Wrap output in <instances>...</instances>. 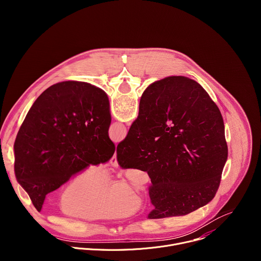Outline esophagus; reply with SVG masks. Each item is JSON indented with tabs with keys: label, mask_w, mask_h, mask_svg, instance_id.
Returning a JSON list of instances; mask_svg holds the SVG:
<instances>
[{
	"label": "esophagus",
	"mask_w": 261,
	"mask_h": 261,
	"mask_svg": "<svg viewBox=\"0 0 261 261\" xmlns=\"http://www.w3.org/2000/svg\"><path fill=\"white\" fill-rule=\"evenodd\" d=\"M110 164H111V166L118 167V160H117V153L116 152H115L114 156L111 157V159H110Z\"/></svg>",
	"instance_id": "1"
}]
</instances>
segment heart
Segmentation results:
<instances>
[{"label":"heart","mask_w":261,"mask_h":261,"mask_svg":"<svg viewBox=\"0 0 261 261\" xmlns=\"http://www.w3.org/2000/svg\"><path fill=\"white\" fill-rule=\"evenodd\" d=\"M109 174L102 166H89L80 171L59 196V206L66 215L86 220L125 217L137 206L132 192L141 190L135 182L108 185Z\"/></svg>","instance_id":"b5f03b06"}]
</instances>
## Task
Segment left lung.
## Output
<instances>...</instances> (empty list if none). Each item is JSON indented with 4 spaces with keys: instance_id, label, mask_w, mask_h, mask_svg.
<instances>
[{
    "instance_id": "8db88e82",
    "label": "left lung",
    "mask_w": 261,
    "mask_h": 261,
    "mask_svg": "<svg viewBox=\"0 0 261 261\" xmlns=\"http://www.w3.org/2000/svg\"><path fill=\"white\" fill-rule=\"evenodd\" d=\"M110 122L106 93L89 83H58L37 98L14 142L15 176L37 211L73 174L113 157Z\"/></svg>"
}]
</instances>
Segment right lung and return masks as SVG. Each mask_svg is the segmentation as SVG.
Returning <instances> with one entry per match:
<instances>
[{
	"label": "right lung",
	"instance_id": "add662e5",
	"mask_svg": "<svg viewBox=\"0 0 261 261\" xmlns=\"http://www.w3.org/2000/svg\"><path fill=\"white\" fill-rule=\"evenodd\" d=\"M122 168L146 171L148 219L185 216L216 195L228 155L216 103L195 81L169 76L148 86L137 119L117 147Z\"/></svg>",
	"mask_w": 261,
	"mask_h": 261
}]
</instances>
